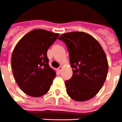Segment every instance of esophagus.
<instances>
[{
  "label": "esophagus",
  "instance_id": "obj_1",
  "mask_svg": "<svg viewBox=\"0 0 122 122\" xmlns=\"http://www.w3.org/2000/svg\"><path fill=\"white\" fill-rule=\"evenodd\" d=\"M62 66H60L59 68H58V69H57V70L59 72H60V71H62Z\"/></svg>",
  "mask_w": 122,
  "mask_h": 122
}]
</instances>
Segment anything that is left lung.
Segmentation results:
<instances>
[{
    "instance_id": "8db88e82",
    "label": "left lung",
    "mask_w": 122,
    "mask_h": 122,
    "mask_svg": "<svg viewBox=\"0 0 122 122\" xmlns=\"http://www.w3.org/2000/svg\"><path fill=\"white\" fill-rule=\"evenodd\" d=\"M67 46L73 75L66 81V92L76 101H85L98 93L108 70L107 56L95 38L81 31L66 33L59 37Z\"/></svg>"
}]
</instances>
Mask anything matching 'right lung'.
<instances>
[{
	"instance_id": "right-lung-1",
	"label": "right lung",
	"mask_w": 122,
	"mask_h": 122,
	"mask_svg": "<svg viewBox=\"0 0 122 122\" xmlns=\"http://www.w3.org/2000/svg\"><path fill=\"white\" fill-rule=\"evenodd\" d=\"M59 34L44 29L32 30L15 45L11 58L14 79L27 95L39 97L50 89L56 71L49 65L46 52Z\"/></svg>"
}]
</instances>
